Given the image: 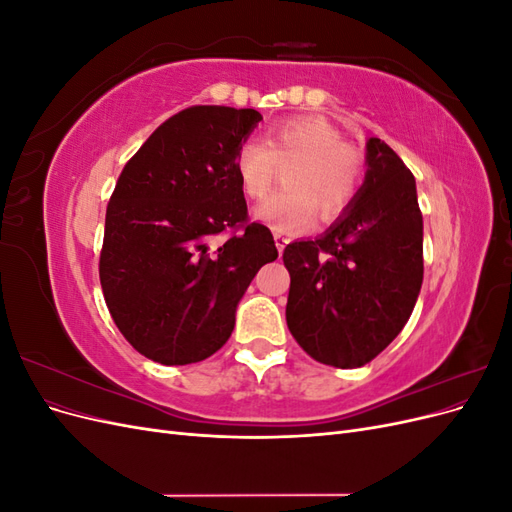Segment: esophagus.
I'll return each instance as SVG.
<instances>
[{"label": "esophagus", "mask_w": 512, "mask_h": 512, "mask_svg": "<svg viewBox=\"0 0 512 512\" xmlns=\"http://www.w3.org/2000/svg\"><path fill=\"white\" fill-rule=\"evenodd\" d=\"M273 239H275V247H277V252H284V247H286V243L290 241L286 235H282V232H275L273 235Z\"/></svg>", "instance_id": "1"}]
</instances>
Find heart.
I'll return each instance as SVG.
<instances>
[{"label": "heart", "instance_id": "obj_1", "mask_svg": "<svg viewBox=\"0 0 512 512\" xmlns=\"http://www.w3.org/2000/svg\"><path fill=\"white\" fill-rule=\"evenodd\" d=\"M282 192L256 207V218L275 232H305L316 218L333 220L344 213L361 188L365 153L329 119L301 115L277 121L265 132V145L245 141L235 158L239 185L247 198H262L286 168Z\"/></svg>", "mask_w": 512, "mask_h": 512}]
</instances>
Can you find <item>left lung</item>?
I'll list each match as a JSON object with an SVG mask.
<instances>
[{"mask_svg":"<svg viewBox=\"0 0 512 512\" xmlns=\"http://www.w3.org/2000/svg\"><path fill=\"white\" fill-rule=\"evenodd\" d=\"M348 211L316 241L286 245V322L314 361L369 363L404 329L423 284V213L410 168L380 138Z\"/></svg>","mask_w":512,"mask_h":512,"instance_id":"obj_1","label":"left lung"}]
</instances>
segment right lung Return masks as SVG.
I'll return each instance as SVG.
<instances>
[{"mask_svg":"<svg viewBox=\"0 0 512 512\" xmlns=\"http://www.w3.org/2000/svg\"><path fill=\"white\" fill-rule=\"evenodd\" d=\"M260 119L254 108H183L121 170L100 284L117 329L151 361L188 365L218 352L243 292L277 258L271 230L250 222L235 168Z\"/></svg>","mask_w":512,"mask_h":512,"instance_id":"right-lung-1","label":"right lung"}]
</instances>
